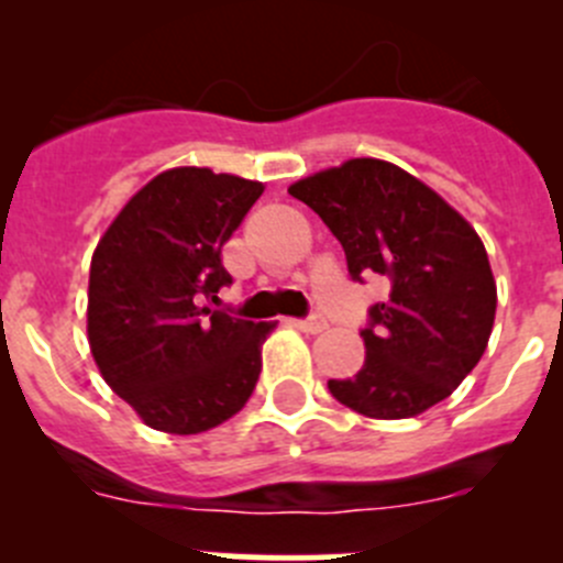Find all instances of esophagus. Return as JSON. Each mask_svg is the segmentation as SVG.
Wrapping results in <instances>:
<instances>
[{"label": "esophagus", "mask_w": 563, "mask_h": 563, "mask_svg": "<svg viewBox=\"0 0 563 563\" xmlns=\"http://www.w3.org/2000/svg\"><path fill=\"white\" fill-rule=\"evenodd\" d=\"M292 324L298 327L301 332H310V335H318V332L327 330V321L321 316H310V318H298V321H292Z\"/></svg>", "instance_id": "1"}]
</instances>
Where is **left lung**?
Segmentation results:
<instances>
[{
  "instance_id": "left-lung-1",
  "label": "left lung",
  "mask_w": 563,
  "mask_h": 563,
  "mask_svg": "<svg viewBox=\"0 0 563 563\" xmlns=\"http://www.w3.org/2000/svg\"><path fill=\"white\" fill-rule=\"evenodd\" d=\"M346 253L352 282L386 278L389 298L361 330L366 361L330 395L375 420L431 409L479 363L494 330L485 245L440 194L386 161L357 157L290 186Z\"/></svg>"
}]
</instances>
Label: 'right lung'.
Listing matches in <instances>:
<instances>
[{
  "instance_id": "obj_1",
  "label": "right lung",
  "mask_w": 563,
  "mask_h": 563,
  "mask_svg": "<svg viewBox=\"0 0 563 563\" xmlns=\"http://www.w3.org/2000/svg\"><path fill=\"white\" fill-rule=\"evenodd\" d=\"M262 183L172 168L134 194L89 265L87 332L103 380L168 434H200L236 415L276 324L208 310L231 273L222 245Z\"/></svg>"
}]
</instances>
